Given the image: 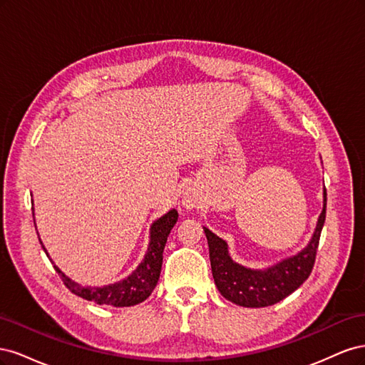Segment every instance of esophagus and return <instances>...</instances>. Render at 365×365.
Instances as JSON below:
<instances>
[{
  "mask_svg": "<svg viewBox=\"0 0 365 365\" xmlns=\"http://www.w3.org/2000/svg\"><path fill=\"white\" fill-rule=\"evenodd\" d=\"M184 205L187 207V208H190V207H195V204H196V200H195V196H192V195H187L185 197H184Z\"/></svg>",
  "mask_w": 365,
  "mask_h": 365,
  "instance_id": "esophagus-1",
  "label": "esophagus"
}]
</instances>
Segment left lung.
<instances>
[{"label":"left lung","mask_w":365,"mask_h":365,"mask_svg":"<svg viewBox=\"0 0 365 365\" xmlns=\"http://www.w3.org/2000/svg\"><path fill=\"white\" fill-rule=\"evenodd\" d=\"M326 202L324 192L323 212L319 215L315 233L309 245L297 256L274 264L267 271H254L235 263L228 256L225 240L205 228L210 263L219 292L227 300L239 306L264 307L282 302L297 288H300L314 268L319 236L326 220Z\"/></svg>","instance_id":"obj_1"}]
</instances>
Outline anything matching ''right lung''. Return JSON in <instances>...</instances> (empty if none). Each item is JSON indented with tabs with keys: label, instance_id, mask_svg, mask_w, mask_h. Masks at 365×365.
Masks as SVG:
<instances>
[{
	"label": "right lung",
	"instance_id": "1",
	"mask_svg": "<svg viewBox=\"0 0 365 365\" xmlns=\"http://www.w3.org/2000/svg\"><path fill=\"white\" fill-rule=\"evenodd\" d=\"M176 220H178V212H176V210H170L168 215H164L163 217L153 222L150 228V244L145 260L140 263V267L132 272L128 279L118 283L103 286V288H90V286L83 288V286L70 280L58 267H54V269L59 274L63 284L67 286L73 294L85 298L88 302H96L97 304H109L114 307L138 304L141 302H145L152 294V291L155 289L161 272L163 251L165 247V242H168V236L173 225L176 224ZM43 251H46V248H43Z\"/></svg>",
	"mask_w": 365,
	"mask_h": 365
}]
</instances>
